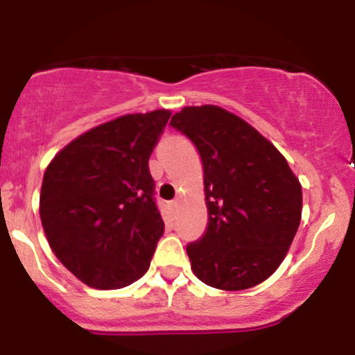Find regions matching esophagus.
Masks as SVG:
<instances>
[{
  "label": "esophagus",
  "mask_w": 355,
  "mask_h": 355,
  "mask_svg": "<svg viewBox=\"0 0 355 355\" xmlns=\"http://www.w3.org/2000/svg\"><path fill=\"white\" fill-rule=\"evenodd\" d=\"M177 207H178V202H177V200H173L172 203H170V209H172L173 211L177 210Z\"/></svg>",
  "instance_id": "34e87169"
}]
</instances>
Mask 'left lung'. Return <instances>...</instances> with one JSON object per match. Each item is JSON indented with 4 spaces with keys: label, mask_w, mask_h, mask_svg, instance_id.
<instances>
[{
    "label": "left lung",
    "mask_w": 355,
    "mask_h": 355,
    "mask_svg": "<svg viewBox=\"0 0 355 355\" xmlns=\"http://www.w3.org/2000/svg\"><path fill=\"white\" fill-rule=\"evenodd\" d=\"M170 125L197 146L209 225L187 245L191 270L220 291H243L279 268L302 215V187L284 155L242 118L185 107Z\"/></svg>",
    "instance_id": "obj_1"
}]
</instances>
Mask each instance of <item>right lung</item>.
Wrapping results in <instances>:
<instances>
[{
	"label": "right lung",
	"mask_w": 355,
	"mask_h": 355,
	"mask_svg": "<svg viewBox=\"0 0 355 355\" xmlns=\"http://www.w3.org/2000/svg\"><path fill=\"white\" fill-rule=\"evenodd\" d=\"M168 110L133 113L88 130L48 165L40 217L51 250L95 288H121L148 270L165 223L148 158Z\"/></svg>",
	"instance_id": "1"
}]
</instances>
